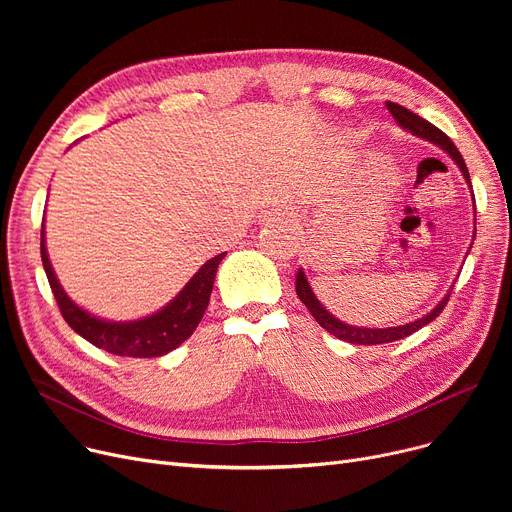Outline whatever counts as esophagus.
Returning a JSON list of instances; mask_svg holds the SVG:
<instances>
[{"mask_svg": "<svg viewBox=\"0 0 512 512\" xmlns=\"http://www.w3.org/2000/svg\"><path fill=\"white\" fill-rule=\"evenodd\" d=\"M263 222H265V226H284V224H288V215L284 211H270L263 218Z\"/></svg>", "mask_w": 512, "mask_h": 512, "instance_id": "1", "label": "esophagus"}]
</instances>
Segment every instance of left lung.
Listing matches in <instances>:
<instances>
[{"label": "left lung", "instance_id": "left-lung-1", "mask_svg": "<svg viewBox=\"0 0 512 512\" xmlns=\"http://www.w3.org/2000/svg\"><path fill=\"white\" fill-rule=\"evenodd\" d=\"M386 107L390 110V114L394 116V120L400 124V128H405V130L413 132L415 137L425 139V141H429V143H434V145H438L442 151H446V153L454 159V164L459 166V170L463 172V176H465V180H467V184H469V188H471V178H469V170H467V166H465L463 155L459 153V149L454 147V143L446 137V134H444L440 128H436L434 124H429V122L423 120L421 116L413 114L411 110H407L405 105H398V103L386 101ZM471 195H473V188H471ZM473 201H475V197H473ZM471 245H473V242H471ZM469 249H471V247H469ZM467 255H469V253H467ZM450 292H452V290H448V292L444 294V299H442L432 311H429V313L423 315V317H419V319H415V321H411V324L396 326V328H357V326H348V324H344V321H340L338 317H334L324 305H321V303L317 301L315 292L311 290V286H309V282H307L305 272L299 270V274H297V294H299V299L303 301V305L311 311V315L315 317L317 324H319L321 328H324L326 332H330L332 336H336V338H340V340H344V342L363 344V346L394 342V340L407 338V336H411L413 332L421 330L423 326L429 324V321H434V319L444 311V307H446V303H448V297H450Z\"/></svg>", "mask_w": 512, "mask_h": 512}]
</instances>
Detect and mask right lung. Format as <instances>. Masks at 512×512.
Returning a JSON list of instances; mask_svg holds the SVG:
<instances>
[{
	"label": "right lung",
	"instance_id": "1",
	"mask_svg": "<svg viewBox=\"0 0 512 512\" xmlns=\"http://www.w3.org/2000/svg\"><path fill=\"white\" fill-rule=\"evenodd\" d=\"M224 257L226 253H220L203 263L201 270L186 282V286L176 297L153 315L134 321H107L85 311L83 307H78L68 297L60 280L56 278V272H53L47 255L45 218L41 224V259L51 292L58 301L66 324L93 346L103 348V351L118 357H161L178 348L186 338H191L209 305L215 272H218V265Z\"/></svg>",
	"mask_w": 512,
	"mask_h": 512
}]
</instances>
